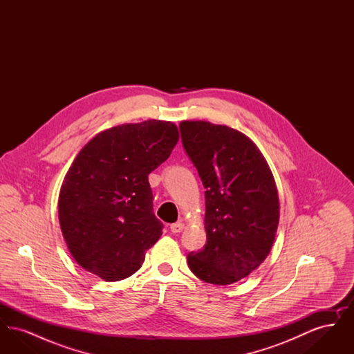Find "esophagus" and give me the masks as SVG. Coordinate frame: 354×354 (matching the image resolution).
<instances>
[{"label":"esophagus","mask_w":354,"mask_h":354,"mask_svg":"<svg viewBox=\"0 0 354 354\" xmlns=\"http://www.w3.org/2000/svg\"><path fill=\"white\" fill-rule=\"evenodd\" d=\"M183 228H185V223H182V221H176V223L171 224V227H169L171 232H174V234H179V232H182V231H183Z\"/></svg>","instance_id":"obj_1"}]
</instances>
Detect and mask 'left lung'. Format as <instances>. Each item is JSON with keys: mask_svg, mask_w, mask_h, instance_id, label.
<instances>
[{"mask_svg": "<svg viewBox=\"0 0 354 354\" xmlns=\"http://www.w3.org/2000/svg\"><path fill=\"white\" fill-rule=\"evenodd\" d=\"M187 155L205 188L207 243L187 254L203 281L228 286L270 252L280 216L277 188L263 153L247 135L205 120L179 124Z\"/></svg>", "mask_w": 354, "mask_h": 354, "instance_id": "left-lung-1", "label": "left lung"}]
</instances>
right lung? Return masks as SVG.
<instances>
[{
    "mask_svg": "<svg viewBox=\"0 0 354 354\" xmlns=\"http://www.w3.org/2000/svg\"><path fill=\"white\" fill-rule=\"evenodd\" d=\"M179 140L172 122L150 119L95 135L77 155L61 187L58 216L74 260L106 281L139 270L162 235L149 174Z\"/></svg>",
    "mask_w": 354,
    "mask_h": 354,
    "instance_id": "right-lung-1",
    "label": "right lung"
}]
</instances>
